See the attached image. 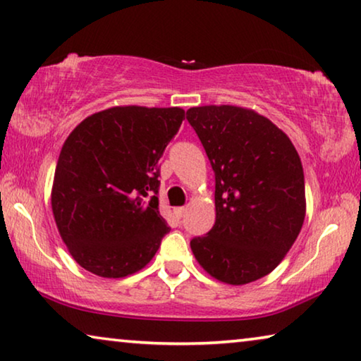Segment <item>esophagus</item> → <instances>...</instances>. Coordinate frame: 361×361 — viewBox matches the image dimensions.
<instances>
[{
	"label": "esophagus",
	"mask_w": 361,
	"mask_h": 361,
	"mask_svg": "<svg viewBox=\"0 0 361 361\" xmlns=\"http://www.w3.org/2000/svg\"><path fill=\"white\" fill-rule=\"evenodd\" d=\"M175 215H176V219H181V216L183 215H185L186 214V207H176L175 210Z\"/></svg>",
	"instance_id": "1"
}]
</instances>
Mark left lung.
Masks as SVG:
<instances>
[{
    "instance_id": "obj_1",
    "label": "left lung",
    "mask_w": 361,
    "mask_h": 361,
    "mask_svg": "<svg viewBox=\"0 0 361 361\" xmlns=\"http://www.w3.org/2000/svg\"><path fill=\"white\" fill-rule=\"evenodd\" d=\"M186 118L215 173V225L191 239L210 276L241 286L276 268L305 219V180L288 135L252 109L202 106Z\"/></svg>"
}]
</instances>
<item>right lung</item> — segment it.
Instances as JSON below:
<instances>
[{"label":"right lung","mask_w":361,"mask_h":361,"mask_svg":"<svg viewBox=\"0 0 361 361\" xmlns=\"http://www.w3.org/2000/svg\"><path fill=\"white\" fill-rule=\"evenodd\" d=\"M185 120L180 107L117 106L78 123L56 165L51 207L85 270L125 278L170 231L159 214V159Z\"/></svg>","instance_id":"add662e5"}]
</instances>
